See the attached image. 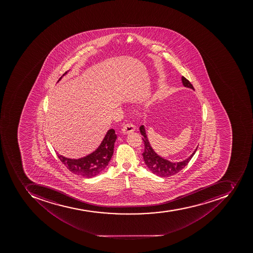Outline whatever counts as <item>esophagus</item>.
<instances>
[{"label":"esophagus","instance_id":"34e87169","mask_svg":"<svg viewBox=\"0 0 253 253\" xmlns=\"http://www.w3.org/2000/svg\"><path fill=\"white\" fill-rule=\"evenodd\" d=\"M135 130L134 126L131 124H126L124 126V127L122 128V132L124 134H129V133H133Z\"/></svg>","mask_w":253,"mask_h":253}]
</instances>
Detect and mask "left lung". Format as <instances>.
I'll use <instances>...</instances> for the list:
<instances>
[{
	"label": "left lung",
	"instance_id": "8db88e82",
	"mask_svg": "<svg viewBox=\"0 0 253 253\" xmlns=\"http://www.w3.org/2000/svg\"><path fill=\"white\" fill-rule=\"evenodd\" d=\"M181 81L184 87L195 90L191 82L188 80L186 79L184 77H182ZM139 129L141 135L143 136L142 140H143L144 144H145V150H144V153H142V156H143L145 165L153 174L161 176V177H169L171 175H175V174L178 173L179 171H181L183 168L189 163V161H191L192 157L195 155V152L197 150L198 146H199L198 145L196 149H195V151L187 159L179 161V162H172V161L165 159L164 157L158 155L154 151V149L152 148L151 145L149 143V139H148L147 135H146L145 126H141Z\"/></svg>",
	"mask_w": 253,
	"mask_h": 253
}]
</instances>
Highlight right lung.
Returning a JSON list of instances; mask_svg holds the SVG:
<instances>
[{"instance_id":"add662e5","label":"right lung","mask_w":253,"mask_h":253,"mask_svg":"<svg viewBox=\"0 0 253 253\" xmlns=\"http://www.w3.org/2000/svg\"><path fill=\"white\" fill-rule=\"evenodd\" d=\"M69 71L66 72L59 78V82L64 76ZM117 135L113 129H108L97 149L85 157L71 159L58 154V158L64 165L73 173L81 175L82 177L92 178L101 173L105 169L111 161L114 153V145L116 142Z\"/></svg>"}]
</instances>
